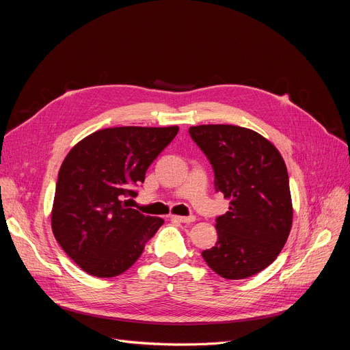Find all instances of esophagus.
Segmentation results:
<instances>
[{"instance_id": "1", "label": "esophagus", "mask_w": 350, "mask_h": 350, "mask_svg": "<svg viewBox=\"0 0 350 350\" xmlns=\"http://www.w3.org/2000/svg\"><path fill=\"white\" fill-rule=\"evenodd\" d=\"M172 219L181 221V224H193L196 220V216H172Z\"/></svg>"}]
</instances>
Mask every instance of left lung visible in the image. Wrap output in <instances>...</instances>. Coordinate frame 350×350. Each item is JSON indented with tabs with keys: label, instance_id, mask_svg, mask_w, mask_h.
<instances>
[{
	"label": "left lung",
	"instance_id": "left-lung-1",
	"mask_svg": "<svg viewBox=\"0 0 350 350\" xmlns=\"http://www.w3.org/2000/svg\"><path fill=\"white\" fill-rule=\"evenodd\" d=\"M189 135L213 166L216 191L230 200L216 219V245L201 256L225 279L254 276L278 258L292 228L283 157L262 135L238 125L189 126Z\"/></svg>",
	"mask_w": 350,
	"mask_h": 350
}]
</instances>
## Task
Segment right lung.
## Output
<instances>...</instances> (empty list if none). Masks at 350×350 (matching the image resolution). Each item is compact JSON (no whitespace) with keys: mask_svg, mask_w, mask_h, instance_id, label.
I'll list each match as a JSON object with an SVG mask.
<instances>
[{"mask_svg":"<svg viewBox=\"0 0 350 350\" xmlns=\"http://www.w3.org/2000/svg\"><path fill=\"white\" fill-rule=\"evenodd\" d=\"M178 126H115L84 137L62 162L51 225L67 256L94 278H115L139 260L163 219L130 207L134 185Z\"/></svg>","mask_w":350,"mask_h":350,"instance_id":"1","label":"right lung"}]
</instances>
